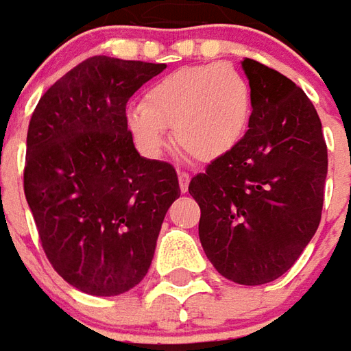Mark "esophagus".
Here are the masks:
<instances>
[{
  "label": "esophagus",
  "mask_w": 351,
  "mask_h": 351,
  "mask_svg": "<svg viewBox=\"0 0 351 351\" xmlns=\"http://www.w3.org/2000/svg\"><path fill=\"white\" fill-rule=\"evenodd\" d=\"M190 178L191 176L188 175V173H184V171H180V173H178V184H180V191H182V193H186V191H188Z\"/></svg>",
  "instance_id": "obj_1"
}]
</instances>
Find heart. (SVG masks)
I'll list each match as a JSON object with an SVG mask.
<instances>
[{
    "instance_id": "1",
    "label": "heart",
    "mask_w": 351,
    "mask_h": 351,
    "mask_svg": "<svg viewBox=\"0 0 351 351\" xmlns=\"http://www.w3.org/2000/svg\"><path fill=\"white\" fill-rule=\"evenodd\" d=\"M252 114V90L235 67L206 64L182 67L154 82L143 103L128 108L131 137L148 156L167 145L173 130L176 146L197 161L228 154L243 138Z\"/></svg>"
}]
</instances>
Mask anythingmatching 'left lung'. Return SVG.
<instances>
[{"label":"left lung","mask_w":351,"mask_h":351,"mask_svg":"<svg viewBox=\"0 0 351 351\" xmlns=\"http://www.w3.org/2000/svg\"><path fill=\"white\" fill-rule=\"evenodd\" d=\"M252 90L248 131L228 154L191 178L201 208L199 239L214 269L259 286L299 259L322 220L327 145L306 93L244 58Z\"/></svg>","instance_id":"8db88e82"}]
</instances>
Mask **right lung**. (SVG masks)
<instances>
[{
    "mask_svg": "<svg viewBox=\"0 0 351 351\" xmlns=\"http://www.w3.org/2000/svg\"><path fill=\"white\" fill-rule=\"evenodd\" d=\"M165 64L93 56L45 92L27 128L24 193L54 271L84 293L112 297L145 278L175 167L135 150L125 105Z\"/></svg>",
    "mask_w": 351,
    "mask_h": 351,
    "instance_id": "right-lung-1",
    "label": "right lung"
}]
</instances>
